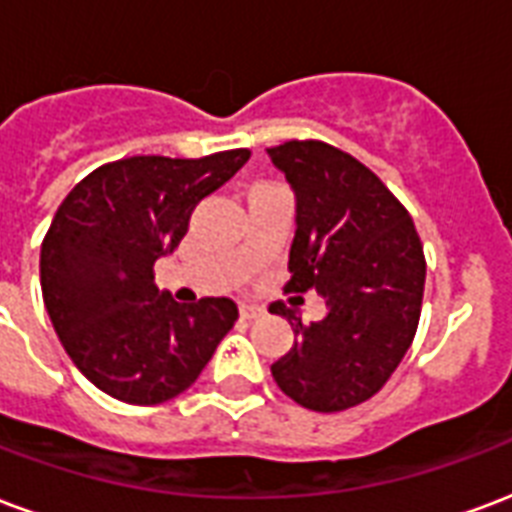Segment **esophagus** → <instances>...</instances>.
Wrapping results in <instances>:
<instances>
[{"label":"esophagus","instance_id":"esophagus-1","mask_svg":"<svg viewBox=\"0 0 512 512\" xmlns=\"http://www.w3.org/2000/svg\"><path fill=\"white\" fill-rule=\"evenodd\" d=\"M263 314H266V309H263V306L241 304V317H246V320H255V317H263Z\"/></svg>","mask_w":512,"mask_h":512}]
</instances>
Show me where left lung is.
Here are the masks:
<instances>
[{
  "instance_id": "left-lung-1",
  "label": "left lung",
  "mask_w": 512,
  "mask_h": 512,
  "mask_svg": "<svg viewBox=\"0 0 512 512\" xmlns=\"http://www.w3.org/2000/svg\"><path fill=\"white\" fill-rule=\"evenodd\" d=\"M268 157L295 189L285 293L317 290L325 314L301 323L271 366L276 385L314 412L363 404L391 380L418 331L426 257L410 211L372 170L323 140H287Z\"/></svg>"
}]
</instances>
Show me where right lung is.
I'll use <instances>...</instances> for the list:
<instances>
[{
  "mask_svg": "<svg viewBox=\"0 0 512 512\" xmlns=\"http://www.w3.org/2000/svg\"><path fill=\"white\" fill-rule=\"evenodd\" d=\"M246 160L249 149L127 157L92 170L62 200L40 249L43 301L67 355L102 393L140 407L179 396L238 320L230 298L176 304L154 285V263Z\"/></svg>",
  "mask_w": 512,
  "mask_h": 512,
  "instance_id": "1",
  "label": "right lung"
}]
</instances>
